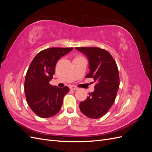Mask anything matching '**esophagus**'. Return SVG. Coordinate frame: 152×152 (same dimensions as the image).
Instances as JSON below:
<instances>
[{
  "mask_svg": "<svg viewBox=\"0 0 152 152\" xmlns=\"http://www.w3.org/2000/svg\"><path fill=\"white\" fill-rule=\"evenodd\" d=\"M70 89L71 90H77V89H78V87L75 86H70Z\"/></svg>",
  "mask_w": 152,
  "mask_h": 152,
  "instance_id": "1",
  "label": "esophagus"
}]
</instances>
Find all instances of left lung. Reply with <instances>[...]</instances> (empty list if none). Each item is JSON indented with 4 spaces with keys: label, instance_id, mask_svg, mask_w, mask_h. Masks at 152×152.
Listing matches in <instances>:
<instances>
[{
    "label": "left lung",
    "instance_id": "8db88e82",
    "mask_svg": "<svg viewBox=\"0 0 152 152\" xmlns=\"http://www.w3.org/2000/svg\"><path fill=\"white\" fill-rule=\"evenodd\" d=\"M89 61L90 72L86 78H93L94 91L80 103L81 112L91 118L103 117L111 108L120 84L117 63L108 50L96 47H77Z\"/></svg>",
    "mask_w": 152,
    "mask_h": 152
}]
</instances>
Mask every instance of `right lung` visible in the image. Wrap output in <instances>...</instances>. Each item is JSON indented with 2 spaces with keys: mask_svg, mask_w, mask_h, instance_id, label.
Segmentation results:
<instances>
[{
  "mask_svg": "<svg viewBox=\"0 0 152 152\" xmlns=\"http://www.w3.org/2000/svg\"><path fill=\"white\" fill-rule=\"evenodd\" d=\"M73 48H51L41 50L31 61L25 79L26 102L37 115L51 117L60 110L63 98L70 89L59 88L49 84L55 73L58 59L68 54Z\"/></svg>",
  "mask_w": 152,
  "mask_h": 152,
  "instance_id": "add662e5",
  "label": "right lung"
}]
</instances>
